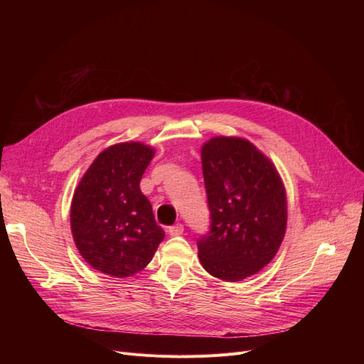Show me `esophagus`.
I'll use <instances>...</instances> for the list:
<instances>
[{"label":"esophagus","mask_w":364,"mask_h":364,"mask_svg":"<svg viewBox=\"0 0 364 364\" xmlns=\"http://www.w3.org/2000/svg\"><path fill=\"white\" fill-rule=\"evenodd\" d=\"M183 232H184V227H183V224H176V225H171L169 228H168V233L171 235V236H180V235H183Z\"/></svg>","instance_id":"obj_1"}]
</instances>
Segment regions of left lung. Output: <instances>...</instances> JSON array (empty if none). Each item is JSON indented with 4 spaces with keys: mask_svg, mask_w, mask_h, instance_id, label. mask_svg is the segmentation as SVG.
Instances as JSON below:
<instances>
[{
    "mask_svg": "<svg viewBox=\"0 0 364 364\" xmlns=\"http://www.w3.org/2000/svg\"><path fill=\"white\" fill-rule=\"evenodd\" d=\"M211 230L198 242L203 269L240 282L276 257L288 223L286 190L274 164L250 140L218 136L200 149Z\"/></svg>",
    "mask_w": 364,
    "mask_h": 364,
    "instance_id": "8db88e82",
    "label": "left lung"
}]
</instances>
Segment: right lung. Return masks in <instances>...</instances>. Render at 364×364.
<instances>
[{
	"label": "right lung",
	"instance_id": "right-lung-1",
	"mask_svg": "<svg viewBox=\"0 0 364 364\" xmlns=\"http://www.w3.org/2000/svg\"><path fill=\"white\" fill-rule=\"evenodd\" d=\"M155 149L141 141L109 146L92 161L70 203V230L81 257L112 277L140 273L165 232L140 181Z\"/></svg>",
	"mask_w": 364,
	"mask_h": 364
}]
</instances>
